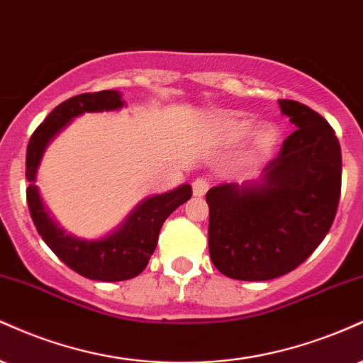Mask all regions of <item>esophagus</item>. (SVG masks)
Returning <instances> with one entry per match:
<instances>
[{"label": "esophagus", "instance_id": "1", "mask_svg": "<svg viewBox=\"0 0 363 363\" xmlns=\"http://www.w3.org/2000/svg\"><path fill=\"white\" fill-rule=\"evenodd\" d=\"M191 190H194V197H203L208 190V182L206 178H197V180L191 183Z\"/></svg>", "mask_w": 363, "mask_h": 363}]
</instances>
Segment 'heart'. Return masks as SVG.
I'll use <instances>...</instances> for the list:
<instances>
[{
  "instance_id": "obj_1",
  "label": "heart",
  "mask_w": 363,
  "mask_h": 363,
  "mask_svg": "<svg viewBox=\"0 0 363 363\" xmlns=\"http://www.w3.org/2000/svg\"><path fill=\"white\" fill-rule=\"evenodd\" d=\"M212 134L220 147L241 143L238 161L242 168H257L274 155L279 146L280 129L275 123L262 122L255 125L253 118L236 112H223L212 121Z\"/></svg>"
}]
</instances>
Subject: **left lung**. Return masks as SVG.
I'll list each match as a JSON object with an SVG mask.
<instances>
[{
  "label": "left lung",
  "mask_w": 363,
  "mask_h": 363,
  "mask_svg": "<svg viewBox=\"0 0 363 363\" xmlns=\"http://www.w3.org/2000/svg\"><path fill=\"white\" fill-rule=\"evenodd\" d=\"M297 127L258 180L207 191L208 253L229 279L259 282L297 268L325 240L342 191V149L321 115L279 100Z\"/></svg>",
  "instance_id": "left-lung-1"
}]
</instances>
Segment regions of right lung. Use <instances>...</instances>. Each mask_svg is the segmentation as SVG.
<instances>
[{"label":"right lung","mask_w":363,"mask_h":363,"mask_svg":"<svg viewBox=\"0 0 363 363\" xmlns=\"http://www.w3.org/2000/svg\"><path fill=\"white\" fill-rule=\"evenodd\" d=\"M125 106L122 93L105 89L98 93H83L62 101L37 127L27 147V202L38 234L61 262L76 274L101 282H121L138 277L147 267L155 253L161 225L173 211L191 197L189 183L164 194L149 195L132 208V212L113 231L96 240L78 238L59 225L42 200L35 185L37 172L47 146L71 121L83 113L113 112Z\"/></svg>","instance_id":"right-lung-1"}]
</instances>
